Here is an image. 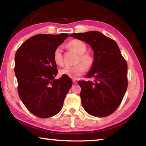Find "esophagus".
Masks as SVG:
<instances>
[{
    "mask_svg": "<svg viewBox=\"0 0 146 146\" xmlns=\"http://www.w3.org/2000/svg\"><path fill=\"white\" fill-rule=\"evenodd\" d=\"M76 83H77V82H76V80H75V79H73V84H76Z\"/></svg>",
    "mask_w": 146,
    "mask_h": 146,
    "instance_id": "34e87169",
    "label": "esophagus"
}]
</instances>
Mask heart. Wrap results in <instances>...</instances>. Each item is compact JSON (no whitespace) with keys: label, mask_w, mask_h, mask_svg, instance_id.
<instances>
[{"label":"heart","mask_w":146,"mask_h":146,"mask_svg":"<svg viewBox=\"0 0 146 146\" xmlns=\"http://www.w3.org/2000/svg\"><path fill=\"white\" fill-rule=\"evenodd\" d=\"M68 46L78 55V64L75 66H66L60 70L61 75H66L71 78H76L84 73L85 67L90 68L93 64V58L90 54L86 53L87 46L83 41L80 40H73L68 44ZM53 60L58 66H62L64 63L62 56V49L60 46L57 47L54 51Z\"/></svg>","instance_id":"heart-1"}]
</instances>
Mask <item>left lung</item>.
<instances>
[{
	"label": "left lung",
	"instance_id": "left-lung-1",
	"mask_svg": "<svg viewBox=\"0 0 146 146\" xmlns=\"http://www.w3.org/2000/svg\"><path fill=\"white\" fill-rule=\"evenodd\" d=\"M85 41L93 50V64L88 78L78 81L81 102L85 111L97 117H104L117 110L127 88V65L117 42L98 31L71 34Z\"/></svg>",
	"mask_w": 146,
	"mask_h": 146
}]
</instances>
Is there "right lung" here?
Here are the masks:
<instances>
[{
  "mask_svg": "<svg viewBox=\"0 0 146 146\" xmlns=\"http://www.w3.org/2000/svg\"><path fill=\"white\" fill-rule=\"evenodd\" d=\"M69 35L38 34L17 49L15 73L18 93L26 108L39 118H49L60 111L72 86L68 76L55 79L58 73L53 60L55 49Z\"/></svg>",
  "mask_w": 146,
  "mask_h": 146,
  "instance_id": "1",
  "label": "right lung"
}]
</instances>
